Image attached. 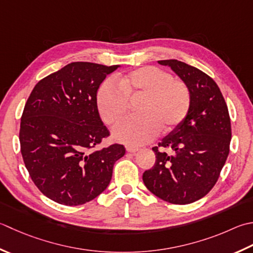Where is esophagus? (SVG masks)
Here are the masks:
<instances>
[{
    "mask_svg": "<svg viewBox=\"0 0 253 253\" xmlns=\"http://www.w3.org/2000/svg\"><path fill=\"white\" fill-rule=\"evenodd\" d=\"M126 150H127V152H136V151L139 150V147L128 145V146H126Z\"/></svg>",
    "mask_w": 253,
    "mask_h": 253,
    "instance_id": "obj_1",
    "label": "esophagus"
}]
</instances>
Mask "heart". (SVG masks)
I'll return each mask as SVG.
<instances>
[{"mask_svg": "<svg viewBox=\"0 0 253 253\" xmlns=\"http://www.w3.org/2000/svg\"><path fill=\"white\" fill-rule=\"evenodd\" d=\"M118 87L103 82L96 92V106L103 122L116 127L125 120L129 102L140 101L136 120L124 123L114 131L117 140L131 145L153 139L159 131L171 132L184 122L191 110L192 94L187 84L173 79L157 67H141L116 78Z\"/></svg>", "mask_w": 253, "mask_h": 253, "instance_id": "heart-1", "label": "heart"}]
</instances>
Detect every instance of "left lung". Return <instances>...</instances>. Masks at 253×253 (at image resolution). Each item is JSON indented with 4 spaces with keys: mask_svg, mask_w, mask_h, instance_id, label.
<instances>
[{
    "mask_svg": "<svg viewBox=\"0 0 253 253\" xmlns=\"http://www.w3.org/2000/svg\"><path fill=\"white\" fill-rule=\"evenodd\" d=\"M158 62L171 67L187 84L192 105L184 122L152 148L157 159L142 180L159 199L190 204L214 187L229 155L228 107L218 85L205 72L175 59Z\"/></svg>",
    "mask_w": 253,
    "mask_h": 253,
    "instance_id": "obj_1",
    "label": "left lung"
}]
</instances>
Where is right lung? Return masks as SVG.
<instances>
[{
  "mask_svg": "<svg viewBox=\"0 0 253 253\" xmlns=\"http://www.w3.org/2000/svg\"><path fill=\"white\" fill-rule=\"evenodd\" d=\"M118 66L71 62L42 79L25 104L19 142L25 167L43 195L82 205L110 184L125 147L96 149L110 131L101 121L96 92Z\"/></svg>",
  "mask_w": 253,
  "mask_h": 253,
  "instance_id": "obj_1",
  "label": "right lung"
}]
</instances>
